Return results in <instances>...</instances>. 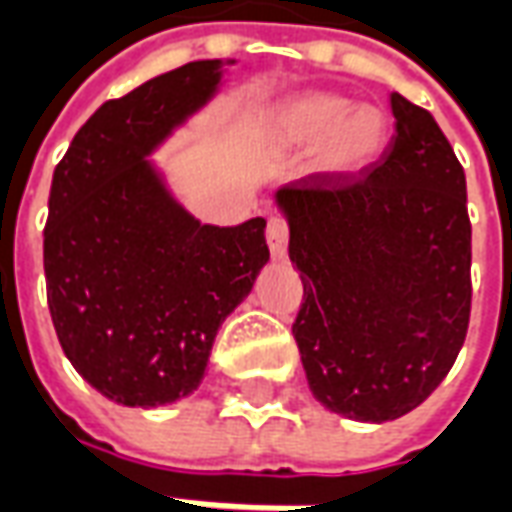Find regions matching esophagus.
Wrapping results in <instances>:
<instances>
[{
  "instance_id": "1",
  "label": "esophagus",
  "mask_w": 512,
  "mask_h": 512,
  "mask_svg": "<svg viewBox=\"0 0 512 512\" xmlns=\"http://www.w3.org/2000/svg\"><path fill=\"white\" fill-rule=\"evenodd\" d=\"M266 241L268 249H271V255L277 257V260H282L285 252H288V224L282 222V219H268Z\"/></svg>"
}]
</instances>
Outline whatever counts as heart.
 Returning <instances> with one entry per match:
<instances>
[{
	"label": "heart",
	"mask_w": 512,
	"mask_h": 512,
	"mask_svg": "<svg viewBox=\"0 0 512 512\" xmlns=\"http://www.w3.org/2000/svg\"><path fill=\"white\" fill-rule=\"evenodd\" d=\"M268 131L282 147L310 150L307 169L315 178L343 183L376 167L392 123L378 106L312 90L279 104L268 117Z\"/></svg>",
	"instance_id": "obj_1"
}]
</instances>
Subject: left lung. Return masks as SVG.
Segmentation results:
<instances>
[{
	"label": "left lung",
	"mask_w": 512,
	"mask_h": 512,
	"mask_svg": "<svg viewBox=\"0 0 512 512\" xmlns=\"http://www.w3.org/2000/svg\"><path fill=\"white\" fill-rule=\"evenodd\" d=\"M389 104L395 136L376 167L274 194L304 285L293 337L312 397L376 425L444 381L472 310L463 167L430 112L400 93Z\"/></svg>",
	"instance_id": "obj_1"
}]
</instances>
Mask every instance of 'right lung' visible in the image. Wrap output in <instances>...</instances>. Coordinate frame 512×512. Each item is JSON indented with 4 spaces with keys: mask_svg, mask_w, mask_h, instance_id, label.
Listing matches in <instances>:
<instances>
[{
    "mask_svg": "<svg viewBox=\"0 0 512 512\" xmlns=\"http://www.w3.org/2000/svg\"><path fill=\"white\" fill-rule=\"evenodd\" d=\"M200 60L106 101L54 169L43 268L76 373L120 406L156 408L205 378L213 340L268 263L266 219H194L153 153L222 87Z\"/></svg>",
    "mask_w": 512,
    "mask_h": 512,
    "instance_id": "right-lung-1",
    "label": "right lung"
}]
</instances>
